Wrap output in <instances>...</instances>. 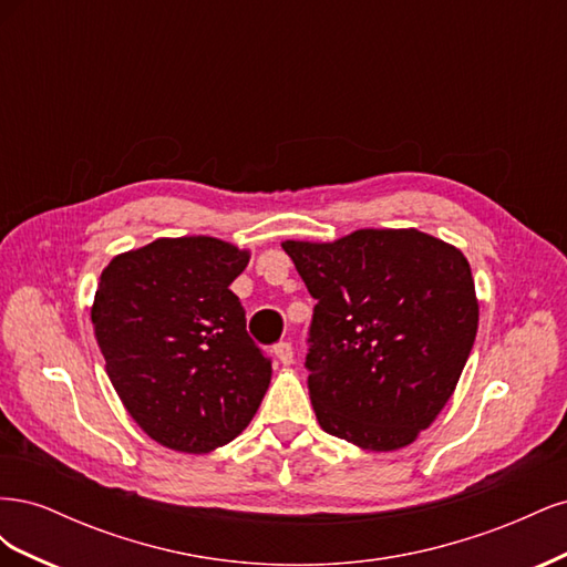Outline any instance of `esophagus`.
<instances>
[{
    "instance_id": "esophagus-1",
    "label": "esophagus",
    "mask_w": 567,
    "mask_h": 567,
    "mask_svg": "<svg viewBox=\"0 0 567 567\" xmlns=\"http://www.w3.org/2000/svg\"><path fill=\"white\" fill-rule=\"evenodd\" d=\"M274 354H277V359L284 367L293 364V346H290V342H286V340L277 342V346H274Z\"/></svg>"
}]
</instances>
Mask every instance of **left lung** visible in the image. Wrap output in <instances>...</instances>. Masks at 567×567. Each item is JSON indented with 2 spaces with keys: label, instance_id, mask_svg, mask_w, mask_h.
I'll return each mask as SVG.
<instances>
[{
  "label": "left lung",
  "instance_id": "8db88e82",
  "mask_svg": "<svg viewBox=\"0 0 567 567\" xmlns=\"http://www.w3.org/2000/svg\"><path fill=\"white\" fill-rule=\"evenodd\" d=\"M281 248L317 300L305 367L319 425L369 452L406 447L450 402L475 342L468 260L419 229Z\"/></svg>",
  "mask_w": 567,
  "mask_h": 567
}]
</instances>
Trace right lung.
<instances>
[{"instance_id":"add662e5","label":"right lung","mask_w":567,"mask_h":567,"mask_svg":"<svg viewBox=\"0 0 567 567\" xmlns=\"http://www.w3.org/2000/svg\"><path fill=\"white\" fill-rule=\"evenodd\" d=\"M250 252L213 236L156 238L115 255L92 305L106 373L130 416L167 450L208 454L246 431L271 362L231 281Z\"/></svg>"}]
</instances>
